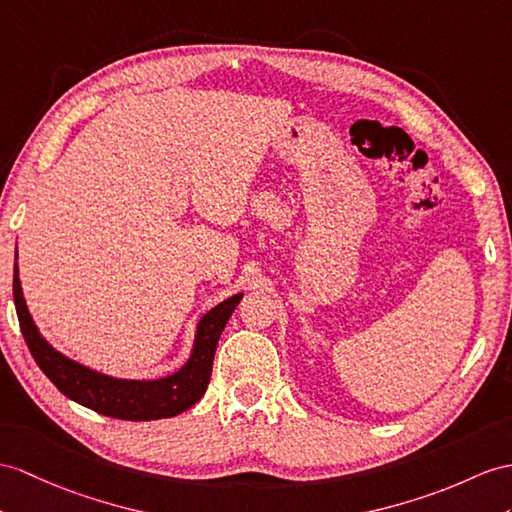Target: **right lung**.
<instances>
[{"instance_id":"obj_1","label":"right lung","mask_w":512,"mask_h":512,"mask_svg":"<svg viewBox=\"0 0 512 512\" xmlns=\"http://www.w3.org/2000/svg\"><path fill=\"white\" fill-rule=\"evenodd\" d=\"M15 306L19 326L30 352L45 376L56 384V389L99 415L126 419V421H154L176 417L184 410L195 406L208 389L210 373H213V358L219 336L239 306L243 293H236L221 304L210 308L197 321L191 356L186 363L169 373V376L152 380H132L108 376L97 369L86 367L58 352L49 343L30 315L26 297H23L19 267L15 265V280H12Z\"/></svg>"}]
</instances>
